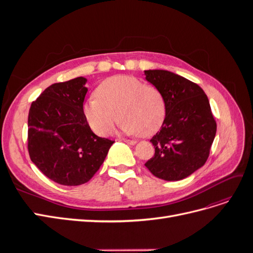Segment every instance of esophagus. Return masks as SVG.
I'll list each match as a JSON object with an SVG mask.
<instances>
[{"instance_id": "esophagus-1", "label": "esophagus", "mask_w": 253, "mask_h": 253, "mask_svg": "<svg viewBox=\"0 0 253 253\" xmlns=\"http://www.w3.org/2000/svg\"><path fill=\"white\" fill-rule=\"evenodd\" d=\"M124 140L126 143H127V144H131V145H134V144H136L137 143V141L136 140H129V139H122Z\"/></svg>"}]
</instances>
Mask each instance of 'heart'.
Instances as JSON below:
<instances>
[{
    "mask_svg": "<svg viewBox=\"0 0 253 253\" xmlns=\"http://www.w3.org/2000/svg\"><path fill=\"white\" fill-rule=\"evenodd\" d=\"M95 98L84 105L88 126L100 136L112 133L121 119L120 129L127 135L151 136L162 126L166 101L158 87L133 76H115L99 84Z\"/></svg>",
    "mask_w": 253,
    "mask_h": 253,
    "instance_id": "obj_1",
    "label": "heart"
}]
</instances>
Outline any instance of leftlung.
Masks as SVG:
<instances>
[{
  "mask_svg": "<svg viewBox=\"0 0 253 253\" xmlns=\"http://www.w3.org/2000/svg\"><path fill=\"white\" fill-rule=\"evenodd\" d=\"M145 80L158 87L166 101V117L150 140L155 154L145 163L156 177L176 181L202 168L209 157L216 122L201 86L169 71H144Z\"/></svg>",
  "mask_w": 253,
  "mask_h": 253,
  "instance_id": "1",
  "label": "left lung"
}]
</instances>
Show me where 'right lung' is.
<instances>
[{
  "label": "right lung",
  "mask_w": 253,
  "mask_h": 253,
  "mask_svg": "<svg viewBox=\"0 0 253 253\" xmlns=\"http://www.w3.org/2000/svg\"><path fill=\"white\" fill-rule=\"evenodd\" d=\"M86 81L78 77L51 84L28 114L30 159L45 176L63 186L87 182L114 143L95 135L84 117Z\"/></svg>",
  "instance_id": "obj_1"
}]
</instances>
